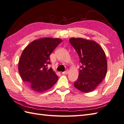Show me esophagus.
I'll return each instance as SVG.
<instances>
[{
    "mask_svg": "<svg viewBox=\"0 0 124 124\" xmlns=\"http://www.w3.org/2000/svg\"><path fill=\"white\" fill-rule=\"evenodd\" d=\"M68 72H69V70H65V71L62 72V74L66 75V74H68Z\"/></svg>",
    "mask_w": 124,
    "mask_h": 124,
    "instance_id": "34e87169",
    "label": "esophagus"
}]
</instances>
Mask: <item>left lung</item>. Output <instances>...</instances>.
Masks as SVG:
<instances>
[{
	"instance_id": "1",
	"label": "left lung",
	"mask_w": 124,
	"mask_h": 124,
	"mask_svg": "<svg viewBox=\"0 0 124 124\" xmlns=\"http://www.w3.org/2000/svg\"><path fill=\"white\" fill-rule=\"evenodd\" d=\"M69 42L78 54L81 64L74 86L83 93L93 91L102 82L107 72L105 52L94 41L72 38Z\"/></svg>"
}]
</instances>
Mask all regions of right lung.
I'll return each mask as SVG.
<instances>
[{
    "label": "right lung",
    "instance_id": "right-lung-1",
    "mask_svg": "<svg viewBox=\"0 0 124 124\" xmlns=\"http://www.w3.org/2000/svg\"><path fill=\"white\" fill-rule=\"evenodd\" d=\"M61 42L60 39L41 38L32 41L22 53L19 61V74L34 91L45 92L57 82L58 76L48 65L50 55Z\"/></svg>",
    "mask_w": 124,
    "mask_h": 124
}]
</instances>
